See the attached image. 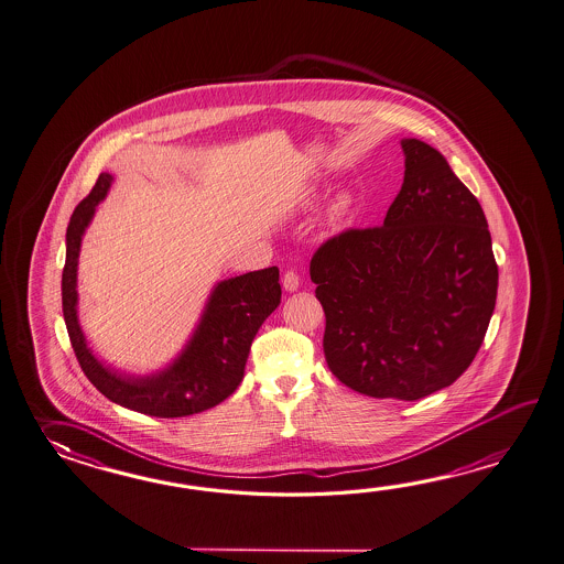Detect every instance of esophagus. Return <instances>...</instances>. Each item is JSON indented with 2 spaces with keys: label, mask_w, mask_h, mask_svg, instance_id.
Returning a JSON list of instances; mask_svg holds the SVG:
<instances>
[{
  "label": "esophagus",
  "mask_w": 564,
  "mask_h": 564,
  "mask_svg": "<svg viewBox=\"0 0 564 564\" xmlns=\"http://www.w3.org/2000/svg\"><path fill=\"white\" fill-rule=\"evenodd\" d=\"M283 288L288 289V291H297V289H300V275H297V271H293V269L285 271V275H283Z\"/></svg>",
  "instance_id": "obj_1"
}]
</instances>
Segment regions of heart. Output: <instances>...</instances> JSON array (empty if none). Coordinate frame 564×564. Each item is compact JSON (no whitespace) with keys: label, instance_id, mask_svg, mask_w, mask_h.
<instances>
[{"label":"heart","instance_id":"1","mask_svg":"<svg viewBox=\"0 0 564 564\" xmlns=\"http://www.w3.org/2000/svg\"><path fill=\"white\" fill-rule=\"evenodd\" d=\"M349 208H351V196H337L334 200V205H332V210H329V217H332V220L344 219Z\"/></svg>","mask_w":564,"mask_h":564}]
</instances>
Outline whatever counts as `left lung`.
<instances>
[{"instance_id":"left-lung-1","label":"left lung","mask_w":564,"mask_h":564,"mask_svg":"<svg viewBox=\"0 0 564 564\" xmlns=\"http://www.w3.org/2000/svg\"><path fill=\"white\" fill-rule=\"evenodd\" d=\"M380 227L345 229L311 257L337 380L412 402L470 368L495 313L498 264L478 198L422 140Z\"/></svg>"}]
</instances>
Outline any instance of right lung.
I'll return each instance as SVG.
<instances>
[{"label":"right lung","instance_id":"1","mask_svg":"<svg viewBox=\"0 0 564 564\" xmlns=\"http://www.w3.org/2000/svg\"><path fill=\"white\" fill-rule=\"evenodd\" d=\"M110 183V174H100L90 195L74 208L69 219L66 264L62 271V311L69 344L86 378L110 402L156 417H184L205 412L239 388L254 335L281 303L279 269L269 267L219 283L193 339L171 368L150 378L118 376L93 356L76 315V269L82 235Z\"/></svg>","mask_w":564,"mask_h":564}]
</instances>
